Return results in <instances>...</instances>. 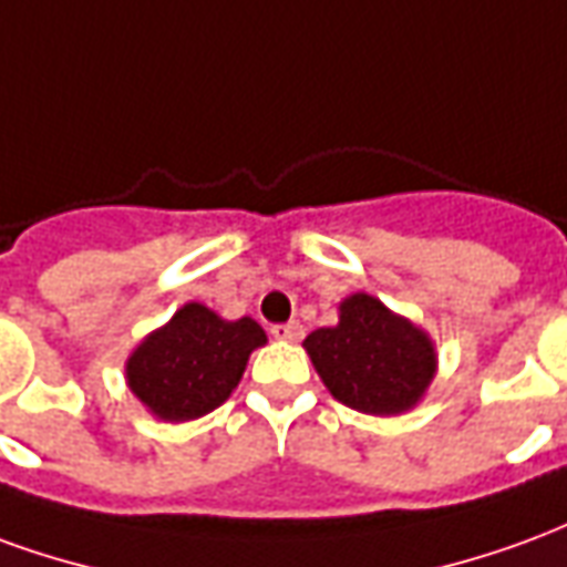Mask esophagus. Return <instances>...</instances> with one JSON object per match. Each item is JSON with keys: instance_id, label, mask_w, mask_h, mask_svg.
Wrapping results in <instances>:
<instances>
[{"instance_id": "esophagus-1", "label": "esophagus", "mask_w": 567, "mask_h": 567, "mask_svg": "<svg viewBox=\"0 0 567 567\" xmlns=\"http://www.w3.org/2000/svg\"><path fill=\"white\" fill-rule=\"evenodd\" d=\"M270 333L276 340H282V343H297L300 337H303V324L300 321H288V324H272Z\"/></svg>"}]
</instances>
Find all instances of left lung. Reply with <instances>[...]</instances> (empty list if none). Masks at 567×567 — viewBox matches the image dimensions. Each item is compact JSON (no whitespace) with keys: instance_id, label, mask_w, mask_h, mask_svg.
Wrapping results in <instances>:
<instances>
[{"instance_id":"left-lung-1","label":"left lung","mask_w":567,"mask_h":567,"mask_svg":"<svg viewBox=\"0 0 567 567\" xmlns=\"http://www.w3.org/2000/svg\"><path fill=\"white\" fill-rule=\"evenodd\" d=\"M303 346L328 392L370 416L404 413L434 380L431 340L370 295L343 300L340 321L312 331Z\"/></svg>"}]
</instances>
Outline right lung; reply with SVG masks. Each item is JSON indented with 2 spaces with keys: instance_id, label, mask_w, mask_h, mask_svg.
<instances>
[{
  "instance_id": "right-lung-1",
  "label": "right lung",
  "mask_w": 567,
  "mask_h": 567,
  "mask_svg": "<svg viewBox=\"0 0 567 567\" xmlns=\"http://www.w3.org/2000/svg\"><path fill=\"white\" fill-rule=\"evenodd\" d=\"M264 343L255 319L224 321L203 303H187L130 355L127 382L154 416L187 422L230 398L251 349Z\"/></svg>"
}]
</instances>
